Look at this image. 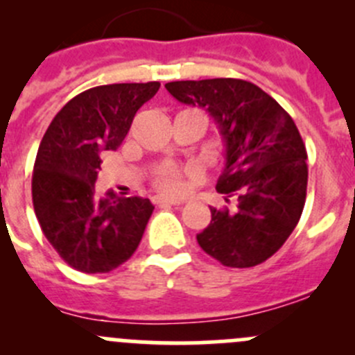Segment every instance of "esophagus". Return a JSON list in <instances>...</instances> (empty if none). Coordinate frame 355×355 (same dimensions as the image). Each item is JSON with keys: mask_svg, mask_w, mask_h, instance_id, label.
Returning a JSON list of instances; mask_svg holds the SVG:
<instances>
[{"mask_svg": "<svg viewBox=\"0 0 355 355\" xmlns=\"http://www.w3.org/2000/svg\"><path fill=\"white\" fill-rule=\"evenodd\" d=\"M153 202H155L156 206H177V204H180V200L164 198V196H156V198L153 199Z\"/></svg>", "mask_w": 355, "mask_h": 355, "instance_id": "obj_1", "label": "esophagus"}]
</instances>
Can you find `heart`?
I'll use <instances>...</instances> for the list:
<instances>
[{
    "instance_id": "b5f03b06",
    "label": "heart",
    "mask_w": 355,
    "mask_h": 355,
    "mask_svg": "<svg viewBox=\"0 0 355 355\" xmlns=\"http://www.w3.org/2000/svg\"><path fill=\"white\" fill-rule=\"evenodd\" d=\"M155 185L164 194H180L184 191V175L175 166H163L157 170Z\"/></svg>"
}]
</instances>
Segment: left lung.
<instances>
[{"label": "left lung", "mask_w": 355, "mask_h": 355, "mask_svg": "<svg viewBox=\"0 0 355 355\" xmlns=\"http://www.w3.org/2000/svg\"><path fill=\"white\" fill-rule=\"evenodd\" d=\"M180 103L213 116L227 164L216 184L234 209L211 207L200 249L223 266L250 268L273 256L297 227L306 204L307 153L292 116L270 94L241 78L168 82Z\"/></svg>", "instance_id": "left-lung-1"}]
</instances>
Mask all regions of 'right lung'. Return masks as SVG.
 Masks as SVG:
<instances>
[{
	"instance_id": "add662e5",
	"label": "right lung",
	"mask_w": 355,
	"mask_h": 355,
	"mask_svg": "<svg viewBox=\"0 0 355 355\" xmlns=\"http://www.w3.org/2000/svg\"><path fill=\"white\" fill-rule=\"evenodd\" d=\"M159 82L87 89L56 113L37 149L32 204L41 230L82 273H108L139 247L155 206L139 198H98L101 156L116 151L137 110Z\"/></svg>"
}]
</instances>
